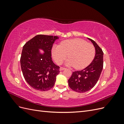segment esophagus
I'll list each match as a JSON object with an SVG mask.
<instances>
[{"mask_svg":"<svg viewBox=\"0 0 124 124\" xmlns=\"http://www.w3.org/2000/svg\"><path fill=\"white\" fill-rule=\"evenodd\" d=\"M65 69H66L65 68H63V67H61V68H60V69H59V70L60 71H62L63 70H65Z\"/></svg>","mask_w":124,"mask_h":124,"instance_id":"1","label":"esophagus"}]
</instances>
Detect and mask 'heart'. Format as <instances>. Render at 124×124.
I'll return each instance as SVG.
<instances>
[{
    "label": "heart",
    "instance_id": "1",
    "mask_svg": "<svg viewBox=\"0 0 124 124\" xmlns=\"http://www.w3.org/2000/svg\"><path fill=\"white\" fill-rule=\"evenodd\" d=\"M95 48L93 45L87 43L80 38L63 41L59 46H55L52 50L53 58L57 64H61L68 55L70 58L66 64L82 69L88 66L95 56Z\"/></svg>",
    "mask_w": 124,
    "mask_h": 124
}]
</instances>
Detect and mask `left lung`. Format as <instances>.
I'll list each match as a JSON object with an SVG mask.
<instances>
[{
	"mask_svg": "<svg viewBox=\"0 0 124 124\" xmlns=\"http://www.w3.org/2000/svg\"><path fill=\"white\" fill-rule=\"evenodd\" d=\"M91 41L95 47L96 54L93 61L87 67L81 71L73 72L68 80V84L73 91L80 93L87 92L93 88L98 82L103 69V53L94 41Z\"/></svg>",
	"mask_w": 124,
	"mask_h": 124,
	"instance_id": "obj_1",
	"label": "left lung"
}]
</instances>
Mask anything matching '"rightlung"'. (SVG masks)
<instances>
[{
    "mask_svg": "<svg viewBox=\"0 0 124 124\" xmlns=\"http://www.w3.org/2000/svg\"><path fill=\"white\" fill-rule=\"evenodd\" d=\"M57 36L38 35L23 47L20 63L25 80L35 89L46 91L53 87L59 67L52 61L51 50ZM39 49L44 52L41 54Z\"/></svg>",
    "mask_w": 124,
    "mask_h": 124,
    "instance_id": "obj_1",
    "label": "right lung"
}]
</instances>
